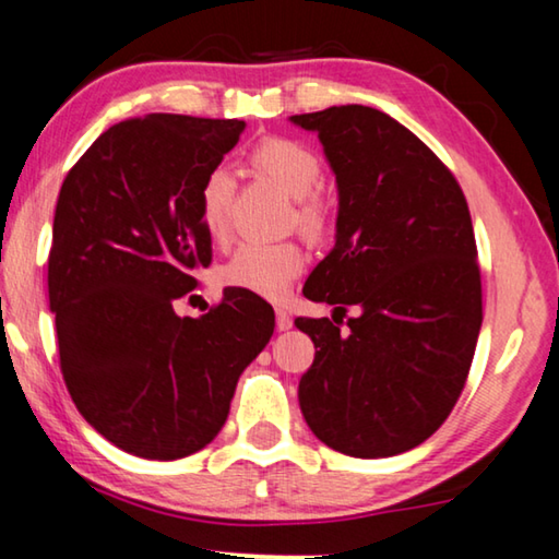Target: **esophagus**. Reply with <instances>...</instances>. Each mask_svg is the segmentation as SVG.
I'll return each instance as SVG.
<instances>
[{
    "label": "esophagus",
    "instance_id": "esophagus-1",
    "mask_svg": "<svg viewBox=\"0 0 559 559\" xmlns=\"http://www.w3.org/2000/svg\"><path fill=\"white\" fill-rule=\"evenodd\" d=\"M277 329L280 332H287V329H292V317H289V312H285V309H277Z\"/></svg>",
    "mask_w": 559,
    "mask_h": 559
}]
</instances>
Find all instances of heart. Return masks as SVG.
Masks as SVG:
<instances>
[{"mask_svg": "<svg viewBox=\"0 0 559 559\" xmlns=\"http://www.w3.org/2000/svg\"><path fill=\"white\" fill-rule=\"evenodd\" d=\"M247 166L254 176L267 180L282 195L295 200L292 205V225L309 237L319 240L332 225L326 200L319 195L322 188V160L305 143L292 139H267L254 145L247 155ZM235 186L227 173L213 170L200 182L198 217L205 235L213 242H225L230 235V207ZM301 270L305 252L295 242L277 245H242L217 272L223 287L252 292L262 299L280 301L287 297Z\"/></svg>", "mask_w": 559, "mask_h": 559, "instance_id": "heart-1", "label": "heart"}]
</instances>
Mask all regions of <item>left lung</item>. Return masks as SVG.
Segmentation results:
<instances>
[{
    "label": "left lung",
    "mask_w": 559,
    "mask_h": 559,
    "mask_svg": "<svg viewBox=\"0 0 559 559\" xmlns=\"http://www.w3.org/2000/svg\"><path fill=\"white\" fill-rule=\"evenodd\" d=\"M314 131L340 188L336 245L305 297L359 307L349 334L297 317L314 361L299 406L319 441L354 459H386L433 436L468 379L483 324L468 203L441 158L369 106L292 116Z\"/></svg>",
    "instance_id": "8db88e82"
}]
</instances>
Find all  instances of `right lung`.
Returning <instances> with one entry per match:
<instances>
[{
	"label": "right lung",
	"mask_w": 559,
	"mask_h": 559,
	"mask_svg": "<svg viewBox=\"0 0 559 559\" xmlns=\"http://www.w3.org/2000/svg\"><path fill=\"white\" fill-rule=\"evenodd\" d=\"M242 131L237 118H128L63 178L49 252L59 366L79 414L139 459H186L213 441L274 332L252 292L227 287L198 319L173 309L213 260L200 182Z\"/></svg>",
	"instance_id": "right-lung-1"
}]
</instances>
